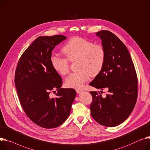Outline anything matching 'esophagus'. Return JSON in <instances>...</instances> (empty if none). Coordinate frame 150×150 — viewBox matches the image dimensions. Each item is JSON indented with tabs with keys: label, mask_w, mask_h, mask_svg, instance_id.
<instances>
[{
	"label": "esophagus",
	"mask_w": 150,
	"mask_h": 150,
	"mask_svg": "<svg viewBox=\"0 0 150 150\" xmlns=\"http://www.w3.org/2000/svg\"><path fill=\"white\" fill-rule=\"evenodd\" d=\"M76 93H77V94H79V93H82V92L83 91L82 89H76Z\"/></svg>",
	"instance_id": "esophagus-1"
}]
</instances>
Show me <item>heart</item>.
<instances>
[{
  "instance_id": "1",
  "label": "heart",
  "mask_w": 150,
  "mask_h": 150,
  "mask_svg": "<svg viewBox=\"0 0 150 150\" xmlns=\"http://www.w3.org/2000/svg\"><path fill=\"white\" fill-rule=\"evenodd\" d=\"M62 52L66 57L52 54L50 62L56 73L65 76L70 71L69 61H77L78 71L69 75L65 80V84L69 88H81L88 80L89 76H96L104 66L106 57L105 48L85 38H71L64 46Z\"/></svg>"
}]
</instances>
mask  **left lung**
Returning a JSON list of instances; mask_svg holds the SVG:
<instances>
[{
  "label": "left lung",
  "mask_w": 150,
  "mask_h": 150,
  "mask_svg": "<svg viewBox=\"0 0 150 150\" xmlns=\"http://www.w3.org/2000/svg\"><path fill=\"white\" fill-rule=\"evenodd\" d=\"M96 35L106 52L101 71L89 85L108 94L102 97L99 91H91V116L100 124L115 127L123 122L133 111L137 97V79L134 64L125 44L110 31L101 30ZM102 91H101V93Z\"/></svg>",
  "instance_id": "8db88e82"
}]
</instances>
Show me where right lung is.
I'll return each mask as SVG.
<instances>
[{"label":"right lung","instance_id":"1","mask_svg":"<svg viewBox=\"0 0 150 150\" xmlns=\"http://www.w3.org/2000/svg\"><path fill=\"white\" fill-rule=\"evenodd\" d=\"M66 38L61 35L38 37L22 54L16 70L15 85L23 109L31 121L45 129L57 127L67 119L76 96L74 89L61 88L62 78L50 62L52 50ZM55 90L57 97L50 98Z\"/></svg>","mask_w":150,"mask_h":150}]
</instances>
